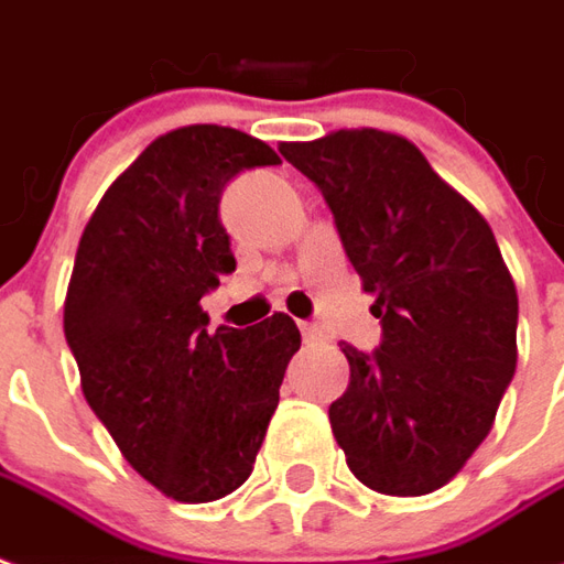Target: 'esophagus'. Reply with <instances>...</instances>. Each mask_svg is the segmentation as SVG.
Masks as SVG:
<instances>
[{
	"instance_id": "obj_1",
	"label": "esophagus",
	"mask_w": 564,
	"mask_h": 564,
	"mask_svg": "<svg viewBox=\"0 0 564 564\" xmlns=\"http://www.w3.org/2000/svg\"><path fill=\"white\" fill-rule=\"evenodd\" d=\"M302 338H305L308 345H314V341H321L323 338V329L317 323H302Z\"/></svg>"
}]
</instances>
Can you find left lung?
<instances>
[{"label": "left lung", "instance_id": "obj_1", "mask_svg": "<svg viewBox=\"0 0 564 564\" xmlns=\"http://www.w3.org/2000/svg\"><path fill=\"white\" fill-rule=\"evenodd\" d=\"M281 155L323 192L384 333L372 357L341 341L336 443L372 491L431 495L486 440L516 372L519 299L491 226L400 133L345 128Z\"/></svg>", "mask_w": 564, "mask_h": 564}]
</instances>
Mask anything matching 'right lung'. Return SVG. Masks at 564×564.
Segmentation results:
<instances>
[{"mask_svg":"<svg viewBox=\"0 0 564 564\" xmlns=\"http://www.w3.org/2000/svg\"><path fill=\"white\" fill-rule=\"evenodd\" d=\"M281 164L269 143L186 124L145 145L90 214L63 302L82 393L145 482L207 503L253 474L302 345L286 314L207 333L200 295L235 271L219 198L235 173Z\"/></svg>","mask_w":564,"mask_h":564,"instance_id":"add662e5","label":"right lung"}]
</instances>
